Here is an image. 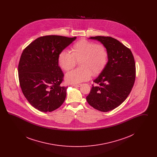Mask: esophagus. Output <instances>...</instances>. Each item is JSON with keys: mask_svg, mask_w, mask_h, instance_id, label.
<instances>
[{"mask_svg": "<svg viewBox=\"0 0 157 157\" xmlns=\"http://www.w3.org/2000/svg\"><path fill=\"white\" fill-rule=\"evenodd\" d=\"M74 86H76V87H79V86H80L81 85V84H75V83H74L73 85H72Z\"/></svg>", "mask_w": 157, "mask_h": 157, "instance_id": "obj_1", "label": "esophagus"}]
</instances>
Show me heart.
I'll use <instances>...</instances> for the list:
<instances>
[{
    "instance_id": "b5f03b06",
    "label": "heart",
    "mask_w": 157,
    "mask_h": 157,
    "mask_svg": "<svg viewBox=\"0 0 157 157\" xmlns=\"http://www.w3.org/2000/svg\"><path fill=\"white\" fill-rule=\"evenodd\" d=\"M69 53L62 51L58 58V65L67 72L75 67L77 62L80 67L68 72L67 82L78 83L87 81L91 75H99L106 66L108 52L104 45L86 39H81L73 45Z\"/></svg>"
}]
</instances>
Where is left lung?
Returning <instances> with one entry per match:
<instances>
[{
  "mask_svg": "<svg viewBox=\"0 0 157 157\" xmlns=\"http://www.w3.org/2000/svg\"><path fill=\"white\" fill-rule=\"evenodd\" d=\"M104 45L108 61L104 69L94 81L96 83L86 97L88 103L101 112L120 106L128 97L134 84L136 67L131 50L119 40L109 36H92Z\"/></svg>",
  "mask_w": 157,
  "mask_h": 157,
  "instance_id": "1",
  "label": "left lung"
}]
</instances>
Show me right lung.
<instances>
[{
    "instance_id": "add662e5",
    "label": "right lung",
    "mask_w": 157,
    "mask_h": 157,
    "mask_svg": "<svg viewBox=\"0 0 157 157\" xmlns=\"http://www.w3.org/2000/svg\"><path fill=\"white\" fill-rule=\"evenodd\" d=\"M76 37L48 35L38 37L23 51L19 65V83L24 96L41 112H52L63 103L67 87L58 66L59 53Z\"/></svg>"
}]
</instances>
